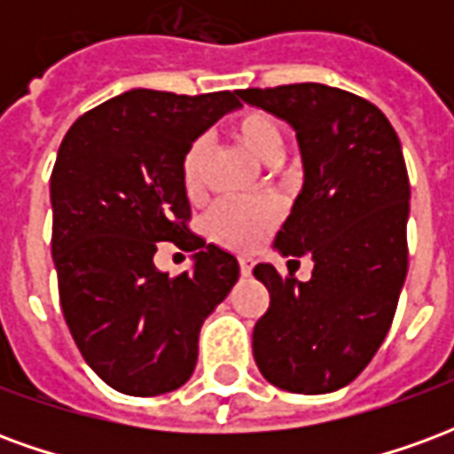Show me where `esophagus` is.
<instances>
[{"label": "esophagus", "mask_w": 454, "mask_h": 454, "mask_svg": "<svg viewBox=\"0 0 454 454\" xmlns=\"http://www.w3.org/2000/svg\"><path fill=\"white\" fill-rule=\"evenodd\" d=\"M238 265H240V275L243 277H247L250 275V272H253V265H255V260H253V257H238Z\"/></svg>", "instance_id": "esophagus-1"}]
</instances>
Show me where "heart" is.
I'll use <instances>...</instances> for the list:
<instances>
[{
	"mask_svg": "<svg viewBox=\"0 0 454 454\" xmlns=\"http://www.w3.org/2000/svg\"><path fill=\"white\" fill-rule=\"evenodd\" d=\"M233 138L267 165H277L285 158V129L275 114L265 109H246L231 121ZM208 158V140L194 138L179 162V179L189 199H199L204 192V168ZM282 218V207L275 199L253 201H218L204 218V233L218 246L250 253L265 240Z\"/></svg>",
	"mask_w": 454,
	"mask_h": 454,
	"instance_id": "1",
	"label": "heart"
}]
</instances>
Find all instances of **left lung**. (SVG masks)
<instances>
[{
    "label": "left lung",
    "instance_id": "8db88e82",
    "mask_svg": "<svg viewBox=\"0 0 454 454\" xmlns=\"http://www.w3.org/2000/svg\"><path fill=\"white\" fill-rule=\"evenodd\" d=\"M296 130L304 189L275 247L289 275L260 262L270 306L253 331L262 377L296 394L350 384L380 350L409 270V172L389 119L367 99L318 82L238 90ZM311 254L299 283L291 262Z\"/></svg>",
    "mask_w": 454,
    "mask_h": 454
}]
</instances>
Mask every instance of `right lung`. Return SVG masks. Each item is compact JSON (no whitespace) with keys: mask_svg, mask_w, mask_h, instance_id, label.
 Instances as JSON below:
<instances>
[{"mask_svg":"<svg viewBox=\"0 0 454 454\" xmlns=\"http://www.w3.org/2000/svg\"><path fill=\"white\" fill-rule=\"evenodd\" d=\"M240 106L238 92L130 90L65 133L53 175V262L65 324L112 389L158 396L192 377L201 324L238 282V260L189 231L179 162L194 138ZM162 239L195 253L169 278Z\"/></svg>","mask_w":454,"mask_h":454,"instance_id":"add662e5","label":"right lung"}]
</instances>
